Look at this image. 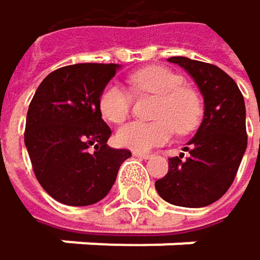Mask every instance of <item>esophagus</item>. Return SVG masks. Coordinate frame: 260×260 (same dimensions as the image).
Segmentation results:
<instances>
[{"label": "esophagus", "instance_id": "obj_1", "mask_svg": "<svg viewBox=\"0 0 260 260\" xmlns=\"http://www.w3.org/2000/svg\"><path fill=\"white\" fill-rule=\"evenodd\" d=\"M133 155L136 156V158H141V159H149L152 155L150 153H142V152H133Z\"/></svg>", "mask_w": 260, "mask_h": 260}]
</instances>
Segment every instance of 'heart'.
<instances>
[{
  "label": "heart",
  "instance_id": "obj_1",
  "mask_svg": "<svg viewBox=\"0 0 260 260\" xmlns=\"http://www.w3.org/2000/svg\"><path fill=\"white\" fill-rule=\"evenodd\" d=\"M130 85L136 94H155L158 102L153 110L156 121H133L116 132L118 144L135 150L149 152L172 138L174 130L186 135L197 128L203 116V99L199 91L186 85L181 74L166 67H149L130 76ZM133 107V94L118 83H108L99 96L102 116L119 124L127 119Z\"/></svg>",
  "mask_w": 260,
  "mask_h": 260
}]
</instances>
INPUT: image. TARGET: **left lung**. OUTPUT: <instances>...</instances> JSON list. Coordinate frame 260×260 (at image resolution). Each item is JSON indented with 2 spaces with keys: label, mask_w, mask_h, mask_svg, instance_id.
<instances>
[{
  "label": "left lung",
  "mask_w": 260,
  "mask_h": 260,
  "mask_svg": "<svg viewBox=\"0 0 260 260\" xmlns=\"http://www.w3.org/2000/svg\"><path fill=\"white\" fill-rule=\"evenodd\" d=\"M184 68L205 99L203 122L184 147V153L169 158L166 177L155 187L167 203L203 208L217 202L233 184L246 149L245 102L237 83L215 64L171 57Z\"/></svg>",
  "instance_id": "8db88e82"
}]
</instances>
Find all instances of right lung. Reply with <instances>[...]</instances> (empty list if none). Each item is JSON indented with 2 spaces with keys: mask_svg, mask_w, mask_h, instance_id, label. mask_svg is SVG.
<instances>
[{
  "mask_svg": "<svg viewBox=\"0 0 260 260\" xmlns=\"http://www.w3.org/2000/svg\"><path fill=\"white\" fill-rule=\"evenodd\" d=\"M119 64L77 63L48 74L30 101L24 144L49 196L70 206L98 203L114 184L130 150L111 149L99 96ZM95 152H91V149Z\"/></svg>",
  "mask_w": 260,
  "mask_h": 260,
  "instance_id": "1",
  "label": "right lung"
}]
</instances>
